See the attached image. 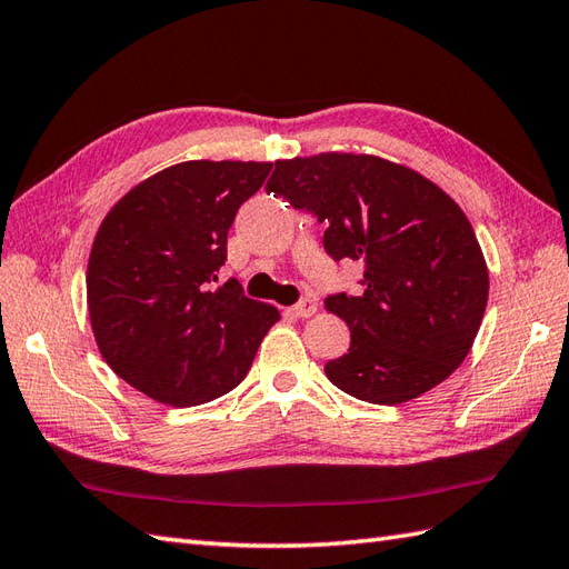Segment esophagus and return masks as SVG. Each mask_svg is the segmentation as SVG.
I'll use <instances>...</instances> for the list:
<instances>
[{"instance_id": "obj_1", "label": "esophagus", "mask_w": 569, "mask_h": 569, "mask_svg": "<svg viewBox=\"0 0 569 569\" xmlns=\"http://www.w3.org/2000/svg\"><path fill=\"white\" fill-rule=\"evenodd\" d=\"M315 310H317L315 298H302L296 302L293 308H290V312H293L296 317H310V315H315Z\"/></svg>"}]
</instances>
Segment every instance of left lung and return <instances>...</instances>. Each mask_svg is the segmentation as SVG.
<instances>
[{
	"label": "left lung",
	"mask_w": 569,
	"mask_h": 569,
	"mask_svg": "<svg viewBox=\"0 0 569 569\" xmlns=\"http://www.w3.org/2000/svg\"><path fill=\"white\" fill-rule=\"evenodd\" d=\"M267 193L325 224V252L363 263L361 293L327 296L351 347L325 363L351 398L400 405L463 363L490 279L466 213L417 171L371 154L279 160Z\"/></svg>",
	"instance_id": "8db88e82"
}]
</instances>
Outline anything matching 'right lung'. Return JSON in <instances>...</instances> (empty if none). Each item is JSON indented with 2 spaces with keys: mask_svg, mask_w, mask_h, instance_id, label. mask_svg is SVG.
<instances>
[{
  "mask_svg": "<svg viewBox=\"0 0 569 569\" xmlns=\"http://www.w3.org/2000/svg\"><path fill=\"white\" fill-rule=\"evenodd\" d=\"M271 162H183L113 206L87 267V302L103 361L164 405L191 407L244 380L279 310L218 283L228 230Z\"/></svg>",
  "mask_w": 569,
  "mask_h": 569,
  "instance_id": "right-lung-1",
  "label": "right lung"
}]
</instances>
